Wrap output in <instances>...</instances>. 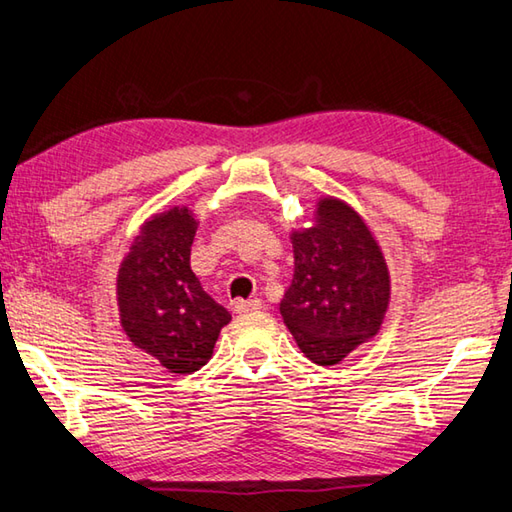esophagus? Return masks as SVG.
Here are the masks:
<instances>
[{
  "instance_id": "1",
  "label": "esophagus",
  "mask_w": 512,
  "mask_h": 512,
  "mask_svg": "<svg viewBox=\"0 0 512 512\" xmlns=\"http://www.w3.org/2000/svg\"><path fill=\"white\" fill-rule=\"evenodd\" d=\"M232 309H235V313L257 311V309H262V300H259V297H253V300H235L232 302Z\"/></svg>"
}]
</instances>
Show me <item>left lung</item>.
<instances>
[{"instance_id":"8db88e82","label":"left lung","mask_w":512,"mask_h":512,"mask_svg":"<svg viewBox=\"0 0 512 512\" xmlns=\"http://www.w3.org/2000/svg\"><path fill=\"white\" fill-rule=\"evenodd\" d=\"M293 282L280 313L297 347L315 365H338L374 340L392 300L383 248L360 212L333 194L315 199L313 217L288 232Z\"/></svg>"}]
</instances>
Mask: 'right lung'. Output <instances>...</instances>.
Wrapping results in <instances>:
<instances>
[{"mask_svg":"<svg viewBox=\"0 0 512 512\" xmlns=\"http://www.w3.org/2000/svg\"><path fill=\"white\" fill-rule=\"evenodd\" d=\"M197 226V212L188 206L154 212L138 228L116 275L125 336L179 376L206 365L221 329L232 320L190 268Z\"/></svg>","mask_w":512,"mask_h":512,"instance_id":"1","label":"right lung"}]
</instances>
